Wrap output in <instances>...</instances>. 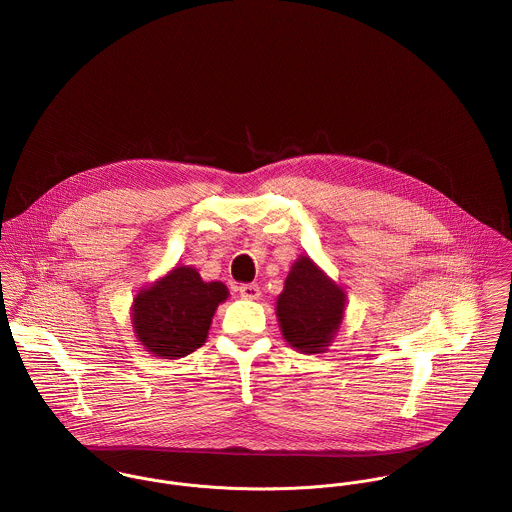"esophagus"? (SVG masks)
<instances>
[{
    "instance_id": "1",
    "label": "esophagus",
    "mask_w": 512,
    "mask_h": 512,
    "mask_svg": "<svg viewBox=\"0 0 512 512\" xmlns=\"http://www.w3.org/2000/svg\"><path fill=\"white\" fill-rule=\"evenodd\" d=\"M239 294L245 300H257L261 296V288H259V284L255 283L241 284L239 286Z\"/></svg>"
}]
</instances>
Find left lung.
<instances>
[{
    "label": "left lung",
    "mask_w": 512,
    "mask_h": 512,
    "mask_svg": "<svg viewBox=\"0 0 512 512\" xmlns=\"http://www.w3.org/2000/svg\"><path fill=\"white\" fill-rule=\"evenodd\" d=\"M345 310V292L310 259L294 261L277 298L284 340L302 353H324L336 338Z\"/></svg>",
    "instance_id": "left-lung-1"
}]
</instances>
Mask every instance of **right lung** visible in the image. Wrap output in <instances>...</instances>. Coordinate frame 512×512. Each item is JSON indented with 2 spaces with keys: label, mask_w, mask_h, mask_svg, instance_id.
<instances>
[{
  "label": "right lung",
  "mask_w": 512,
  "mask_h": 512,
  "mask_svg": "<svg viewBox=\"0 0 512 512\" xmlns=\"http://www.w3.org/2000/svg\"><path fill=\"white\" fill-rule=\"evenodd\" d=\"M228 294L226 284L206 283L192 267H174L135 296V338L155 357H184L204 345L214 312Z\"/></svg>",
  "instance_id": "right-lung-1"
}]
</instances>
